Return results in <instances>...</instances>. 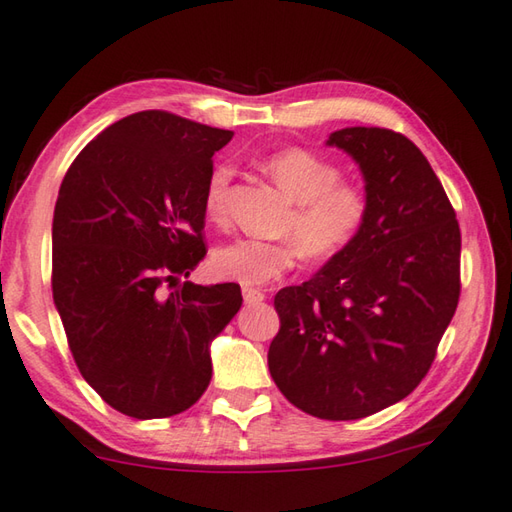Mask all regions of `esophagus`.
Returning a JSON list of instances; mask_svg holds the SVG:
<instances>
[{"instance_id": "34e87169", "label": "esophagus", "mask_w": 512, "mask_h": 512, "mask_svg": "<svg viewBox=\"0 0 512 512\" xmlns=\"http://www.w3.org/2000/svg\"><path fill=\"white\" fill-rule=\"evenodd\" d=\"M264 297H266V295H264L262 291H257V288H244V302H246L248 306L262 304Z\"/></svg>"}]
</instances>
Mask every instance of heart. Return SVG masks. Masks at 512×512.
Here are the masks:
<instances>
[{
	"mask_svg": "<svg viewBox=\"0 0 512 512\" xmlns=\"http://www.w3.org/2000/svg\"><path fill=\"white\" fill-rule=\"evenodd\" d=\"M264 170L295 206L286 219V241L239 237L212 253V271L221 280L244 286H264L295 266L302 253L309 259H329L345 250L365 226L369 201L360 185L342 179L338 165L309 150L291 147L268 156ZM232 170H212L203 210L212 224L226 219V197Z\"/></svg>",
	"mask_w": 512,
	"mask_h": 512,
	"instance_id": "heart-1",
	"label": "heart"
}]
</instances>
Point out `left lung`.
<instances>
[{
	"mask_svg": "<svg viewBox=\"0 0 512 512\" xmlns=\"http://www.w3.org/2000/svg\"><path fill=\"white\" fill-rule=\"evenodd\" d=\"M327 145L358 163L369 212L342 253L275 295L268 369L302 412L353 421L403 401L430 371L459 304L461 230L410 138L345 127Z\"/></svg>",
	"mask_w": 512,
	"mask_h": 512,
	"instance_id": "left-lung-1",
	"label": "left lung"
}]
</instances>
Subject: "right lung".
<instances>
[{
  "label": "right lung",
  "mask_w": 512,
  "mask_h": 512,
  "mask_svg": "<svg viewBox=\"0 0 512 512\" xmlns=\"http://www.w3.org/2000/svg\"><path fill=\"white\" fill-rule=\"evenodd\" d=\"M228 129L150 109L100 132L53 212V302L82 378L132 418L188 410L212 378L210 342L239 284L183 282L206 257L203 194Z\"/></svg>",
  "instance_id": "add662e5"
}]
</instances>
